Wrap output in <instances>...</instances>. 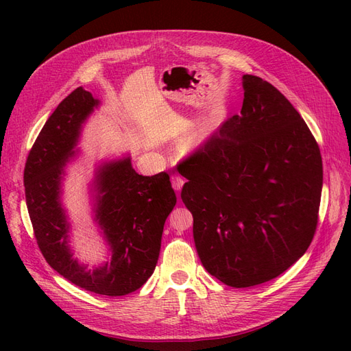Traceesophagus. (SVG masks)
<instances>
[{
  "mask_svg": "<svg viewBox=\"0 0 351 351\" xmlns=\"http://www.w3.org/2000/svg\"><path fill=\"white\" fill-rule=\"evenodd\" d=\"M171 184H173L174 190L180 192V190H182V187H183V184H184V180L180 177V176H173L171 177Z\"/></svg>",
  "mask_w": 351,
  "mask_h": 351,
  "instance_id": "1",
  "label": "esophagus"
}]
</instances>
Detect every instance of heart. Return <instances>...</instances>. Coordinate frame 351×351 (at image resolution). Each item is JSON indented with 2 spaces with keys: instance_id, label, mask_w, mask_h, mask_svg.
<instances>
[{
  "instance_id": "b5f03b06",
  "label": "heart",
  "mask_w": 351,
  "mask_h": 351,
  "mask_svg": "<svg viewBox=\"0 0 351 351\" xmlns=\"http://www.w3.org/2000/svg\"><path fill=\"white\" fill-rule=\"evenodd\" d=\"M205 139V133L202 130H196L193 133H190L186 139H184V145L187 147H196L197 145H200Z\"/></svg>"
}]
</instances>
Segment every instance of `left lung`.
Listing matches in <instances>:
<instances>
[{
    "mask_svg": "<svg viewBox=\"0 0 351 351\" xmlns=\"http://www.w3.org/2000/svg\"><path fill=\"white\" fill-rule=\"evenodd\" d=\"M244 99L180 164L205 269L236 289L277 278L309 247L322 193L319 146L284 95L244 74Z\"/></svg>",
    "mask_w": 351,
    "mask_h": 351,
    "instance_id": "1",
    "label": "left lung"
}]
</instances>
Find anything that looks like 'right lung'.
<instances>
[{"instance_id": "right-lung-1", "label": "right lung", "mask_w": 351, "mask_h": 351, "mask_svg": "<svg viewBox=\"0 0 351 351\" xmlns=\"http://www.w3.org/2000/svg\"><path fill=\"white\" fill-rule=\"evenodd\" d=\"M99 104L90 92L77 88L51 114L26 161V205L38 246L51 268L80 289L125 295L154 274L165 219L177 197L167 173L137 174L130 155L102 162L95 169L90 193L93 221L111 258L93 269L73 258L62 180L67 164L79 154L83 124Z\"/></svg>"}]
</instances>
